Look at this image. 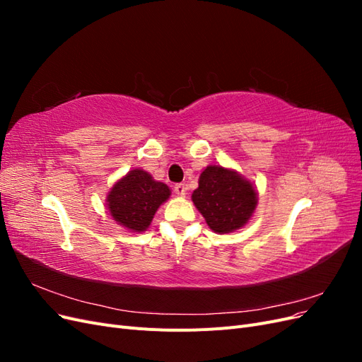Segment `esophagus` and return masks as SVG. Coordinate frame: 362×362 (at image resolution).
Instances as JSON below:
<instances>
[{
    "label": "esophagus",
    "instance_id": "obj_1",
    "mask_svg": "<svg viewBox=\"0 0 362 362\" xmlns=\"http://www.w3.org/2000/svg\"><path fill=\"white\" fill-rule=\"evenodd\" d=\"M173 190H175V193H177L178 196H185V192H187V187H185L184 184H177L173 187Z\"/></svg>",
    "mask_w": 362,
    "mask_h": 362
}]
</instances>
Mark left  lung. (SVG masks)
Returning a JSON list of instances; mask_svg holds the SVG:
<instances>
[{
    "label": "left lung",
    "mask_w": 362,
    "mask_h": 362,
    "mask_svg": "<svg viewBox=\"0 0 362 362\" xmlns=\"http://www.w3.org/2000/svg\"><path fill=\"white\" fill-rule=\"evenodd\" d=\"M193 204L214 233L226 234L246 225L257 206V192L234 170L208 166L199 177Z\"/></svg>",
    "instance_id": "left-lung-1"
}]
</instances>
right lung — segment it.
Masks as SVG:
<instances>
[{"mask_svg": "<svg viewBox=\"0 0 362 362\" xmlns=\"http://www.w3.org/2000/svg\"><path fill=\"white\" fill-rule=\"evenodd\" d=\"M170 196L166 184L152 180L141 169L128 172L107 196V206L115 221L129 231L141 233L151 225L158 206Z\"/></svg>", "mask_w": 362, "mask_h": 362, "instance_id": "obj_1", "label": "right lung"}]
</instances>
